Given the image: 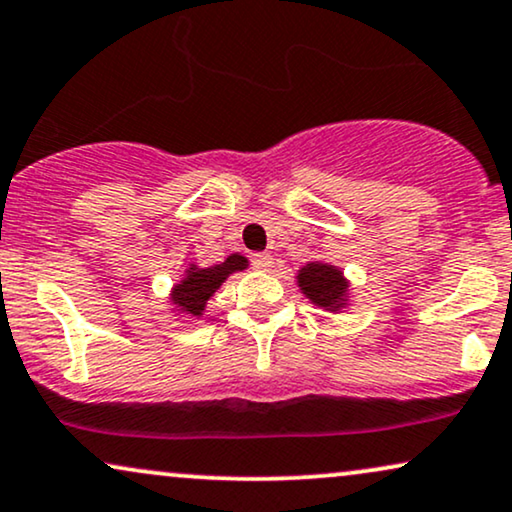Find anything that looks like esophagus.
Returning a JSON list of instances; mask_svg holds the SVG:
<instances>
[{
	"label": "esophagus",
	"mask_w": 512,
	"mask_h": 512,
	"mask_svg": "<svg viewBox=\"0 0 512 512\" xmlns=\"http://www.w3.org/2000/svg\"><path fill=\"white\" fill-rule=\"evenodd\" d=\"M251 265H254L256 270L268 272V270H272V256L270 254H254L251 256Z\"/></svg>",
	"instance_id": "1"
}]
</instances>
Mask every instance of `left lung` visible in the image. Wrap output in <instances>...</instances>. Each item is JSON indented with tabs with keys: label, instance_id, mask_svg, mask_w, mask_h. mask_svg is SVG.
<instances>
[{
	"label": "left lung",
	"instance_id": "1",
	"mask_svg": "<svg viewBox=\"0 0 512 512\" xmlns=\"http://www.w3.org/2000/svg\"><path fill=\"white\" fill-rule=\"evenodd\" d=\"M301 294L327 313H343L353 301V284L338 265L327 261H308L296 272Z\"/></svg>",
	"mask_w": 512,
	"mask_h": 512
}]
</instances>
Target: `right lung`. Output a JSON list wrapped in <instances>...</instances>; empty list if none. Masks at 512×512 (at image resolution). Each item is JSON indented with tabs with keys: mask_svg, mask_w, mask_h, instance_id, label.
Wrapping results in <instances>:
<instances>
[{
	"mask_svg": "<svg viewBox=\"0 0 512 512\" xmlns=\"http://www.w3.org/2000/svg\"><path fill=\"white\" fill-rule=\"evenodd\" d=\"M249 268V258L242 254H230L223 263L202 268L195 261L185 265L183 277L169 291V308L178 317H192L199 320L207 310L211 296L221 289V284L235 272Z\"/></svg>",
	"mask_w": 512,
	"mask_h": 512,
	"instance_id": "right-lung-1",
	"label": "right lung"
}]
</instances>
